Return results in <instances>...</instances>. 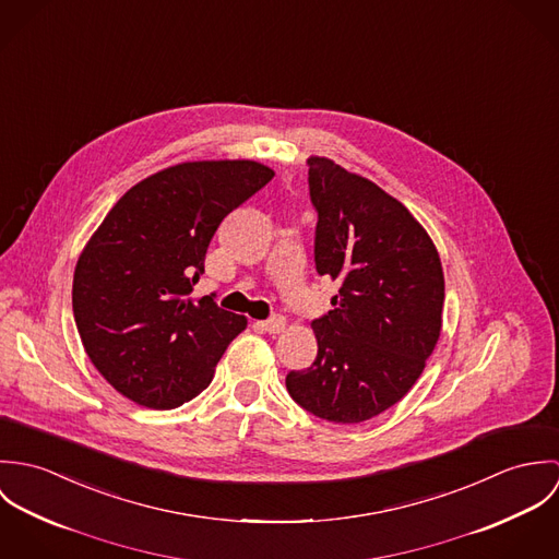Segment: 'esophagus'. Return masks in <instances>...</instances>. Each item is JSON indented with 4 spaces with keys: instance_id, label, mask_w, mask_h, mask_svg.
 I'll list each match as a JSON object with an SVG mask.
<instances>
[{
    "instance_id": "34e87169",
    "label": "esophagus",
    "mask_w": 559,
    "mask_h": 559,
    "mask_svg": "<svg viewBox=\"0 0 559 559\" xmlns=\"http://www.w3.org/2000/svg\"><path fill=\"white\" fill-rule=\"evenodd\" d=\"M255 326H258L260 331H264V333H280V331H284V326H286V319H284V317H271L269 320L255 322Z\"/></svg>"
}]
</instances>
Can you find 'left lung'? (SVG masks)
<instances>
[{
	"label": "left lung",
	"mask_w": 559,
	"mask_h": 559,
	"mask_svg": "<svg viewBox=\"0 0 559 559\" xmlns=\"http://www.w3.org/2000/svg\"><path fill=\"white\" fill-rule=\"evenodd\" d=\"M308 165L317 271L340 290L333 310L312 322L314 364L288 372L286 390L320 419L359 424L394 406L432 355L443 269L435 242L396 198L326 157Z\"/></svg>",
	"instance_id": "left-lung-1"
}]
</instances>
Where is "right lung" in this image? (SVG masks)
<instances>
[{
	"mask_svg": "<svg viewBox=\"0 0 559 559\" xmlns=\"http://www.w3.org/2000/svg\"><path fill=\"white\" fill-rule=\"evenodd\" d=\"M275 171L258 160H189L144 178L81 251L73 314L94 368L124 399L176 408L204 392L247 319L193 299L219 224Z\"/></svg>",
	"mask_w": 559,
	"mask_h": 559,
	"instance_id": "right-lung-1",
	"label": "right lung"
}]
</instances>
